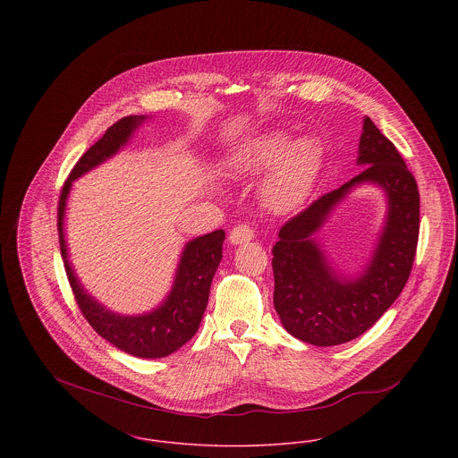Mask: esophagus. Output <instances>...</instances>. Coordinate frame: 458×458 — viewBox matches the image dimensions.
Returning a JSON list of instances; mask_svg holds the SVG:
<instances>
[{
    "mask_svg": "<svg viewBox=\"0 0 458 458\" xmlns=\"http://www.w3.org/2000/svg\"><path fill=\"white\" fill-rule=\"evenodd\" d=\"M254 236H256V233H254V229H252L250 225L240 224V225H236V227L229 233V242H231V245H243V243L252 242Z\"/></svg>",
    "mask_w": 458,
    "mask_h": 458,
    "instance_id": "esophagus-1",
    "label": "esophagus"
}]
</instances>
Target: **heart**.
I'll return each mask as SVG.
<instances>
[{
	"label": "heart",
	"mask_w": 458,
	"mask_h": 458,
	"mask_svg": "<svg viewBox=\"0 0 458 458\" xmlns=\"http://www.w3.org/2000/svg\"><path fill=\"white\" fill-rule=\"evenodd\" d=\"M321 162L323 148L316 137L303 135L289 142L284 131H271L240 149L229 160V173L249 178L271 167L262 183V200L275 213H289L310 194Z\"/></svg>",
	"instance_id": "obj_1"
}]
</instances>
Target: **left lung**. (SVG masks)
Returning <instances> with one entry per match:
<instances>
[{
    "label": "left lung",
    "instance_id": "left-lung-1",
    "mask_svg": "<svg viewBox=\"0 0 458 458\" xmlns=\"http://www.w3.org/2000/svg\"><path fill=\"white\" fill-rule=\"evenodd\" d=\"M358 153L361 173L287 220L273 247L275 310L293 336L319 347L345 344L374 327L402 293L416 256L420 192L414 176L370 118L363 120ZM363 182H374L387 194V222L366 271L344 279L311 236L332 208Z\"/></svg>",
    "mask_w": 458,
    "mask_h": 458
}]
</instances>
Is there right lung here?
Masks as SVG:
<instances>
[{"label":"right lung","mask_w":458,"mask_h":458,"mask_svg":"<svg viewBox=\"0 0 458 458\" xmlns=\"http://www.w3.org/2000/svg\"><path fill=\"white\" fill-rule=\"evenodd\" d=\"M148 116H127L116 122L73 165L58 204L60 250L75 301L91 327L114 347L137 358H164L196 335L208 305L213 275L222 259L225 233L222 229L199 236L183 249L173 289L160 307L140 316H122L100 305L77 280L66 252L64 218L73 180L116 155Z\"/></svg>","instance_id":"obj_1"}]
</instances>
